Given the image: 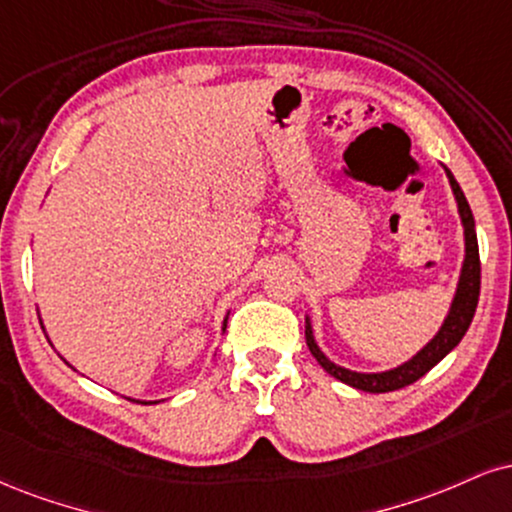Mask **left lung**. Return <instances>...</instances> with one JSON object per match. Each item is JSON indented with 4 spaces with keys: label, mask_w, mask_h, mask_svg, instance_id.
<instances>
[{
    "label": "left lung",
    "mask_w": 512,
    "mask_h": 512,
    "mask_svg": "<svg viewBox=\"0 0 512 512\" xmlns=\"http://www.w3.org/2000/svg\"><path fill=\"white\" fill-rule=\"evenodd\" d=\"M443 171H446L453 197L455 202H458L460 224H463V236H465V257H463V267H460L458 286H455L451 307H448V315L443 317L439 331H436L432 341H429L422 350H417V353L412 355L410 360H405L403 365L384 369V372H355V369L336 365L334 360H329V357L324 355V350L317 346L312 319L310 315H305V341H307V348H310V353L315 355V360L331 374V377L343 381V384L353 386L357 391L386 393V391H396L412 384V381L424 377V374H427L434 365H439L443 357L463 341V336L467 334V329H470L472 324L474 310H477V300H479V283H482L477 231H474L472 209L467 205L463 188L458 186V181H455L453 174L446 169V166H443Z\"/></svg>",
    "instance_id": "obj_1"
}]
</instances>
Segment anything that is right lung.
Masks as SVG:
<instances>
[{
    "instance_id": "1",
    "label": "right lung",
    "mask_w": 512,
    "mask_h": 512,
    "mask_svg": "<svg viewBox=\"0 0 512 512\" xmlns=\"http://www.w3.org/2000/svg\"><path fill=\"white\" fill-rule=\"evenodd\" d=\"M226 322H229V312H226V317H224V324H221V331H226ZM40 324H42V319H40ZM42 331H45V324H42ZM64 362H66V360H64ZM66 365H69V362H66ZM128 400H133V403H145V405L159 403V400H135V398H128Z\"/></svg>"
}]
</instances>
